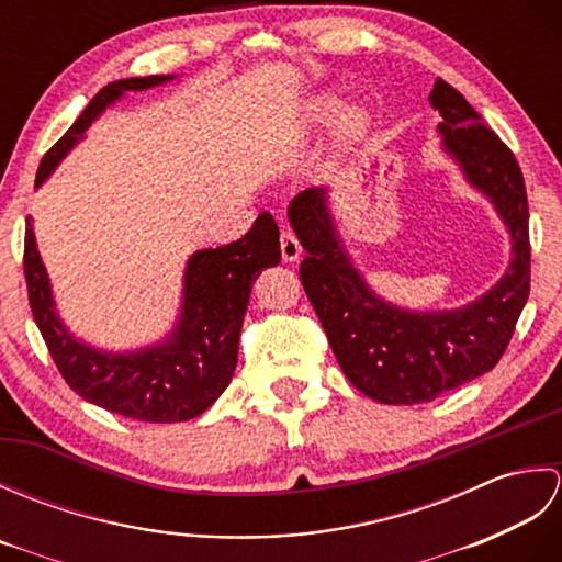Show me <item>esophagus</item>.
Masks as SVG:
<instances>
[{
	"label": "esophagus",
	"instance_id": "1",
	"mask_svg": "<svg viewBox=\"0 0 562 562\" xmlns=\"http://www.w3.org/2000/svg\"><path fill=\"white\" fill-rule=\"evenodd\" d=\"M280 248H282V260L284 262H294L302 256V246L296 241V236L292 232H282L280 234Z\"/></svg>",
	"mask_w": 562,
	"mask_h": 562
}]
</instances>
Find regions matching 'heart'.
I'll use <instances>...</instances> for the list:
<instances>
[{"label": "heart", "instance_id": "obj_1", "mask_svg": "<svg viewBox=\"0 0 562 562\" xmlns=\"http://www.w3.org/2000/svg\"><path fill=\"white\" fill-rule=\"evenodd\" d=\"M340 97L333 91H324L314 97L304 105V123L308 125H326L328 121H333V115L340 111ZM374 127V115L372 109L364 103H355L350 105L348 111L340 115L338 121V130H336V139H338V147L340 149H355L357 145H362V142L369 137Z\"/></svg>", "mask_w": 562, "mask_h": 562}]
</instances>
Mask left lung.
<instances>
[{
    "instance_id": "left-lung-1",
    "label": "left lung",
    "mask_w": 562,
    "mask_h": 562,
    "mask_svg": "<svg viewBox=\"0 0 562 562\" xmlns=\"http://www.w3.org/2000/svg\"><path fill=\"white\" fill-rule=\"evenodd\" d=\"M429 103L441 115V151L465 183L491 200L507 226L512 258L479 300L445 312H415L379 296L357 270L324 188L296 195L288 217L306 250L302 284L350 384L389 405L435 401L499 362L529 300V202L515 154L461 93L437 79Z\"/></svg>"
}]
</instances>
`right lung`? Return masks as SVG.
<instances>
[{"instance_id":"right-lung-1","label":"right lung","mask_w":562,"mask_h":562,"mask_svg":"<svg viewBox=\"0 0 562 562\" xmlns=\"http://www.w3.org/2000/svg\"><path fill=\"white\" fill-rule=\"evenodd\" d=\"M176 75L117 79L89 101L57 145L45 154L35 188L83 139L101 113L127 91H147ZM280 262V229L270 212L258 214L246 236L220 248H202L183 270L181 312L159 342L113 352L79 340L59 318L53 284L26 217L23 272L41 336L69 389L99 408L142 423H183L205 413L229 386L238 357L244 314L258 274Z\"/></svg>"}]
</instances>
